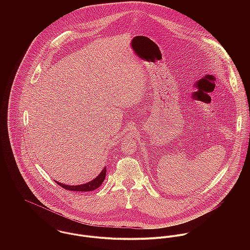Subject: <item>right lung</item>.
<instances>
[{
  "label": "right lung",
  "instance_id": "obj_1",
  "mask_svg": "<svg viewBox=\"0 0 250 250\" xmlns=\"http://www.w3.org/2000/svg\"><path fill=\"white\" fill-rule=\"evenodd\" d=\"M107 168H104L101 173L96 177L95 179H93L92 181L86 183V184H83V185H78V186H67L65 184H62V183H59L57 182V184H59V186H61L62 188L67 189V190H74V191H90V190H94L96 189L97 188H99L102 183L104 182L105 177H106V170Z\"/></svg>",
  "mask_w": 250,
  "mask_h": 250
}]
</instances>
